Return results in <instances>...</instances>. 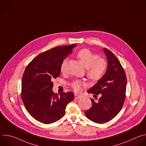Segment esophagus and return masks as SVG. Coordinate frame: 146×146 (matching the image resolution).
Returning <instances> with one entry per match:
<instances>
[{"label": "esophagus", "mask_w": 146, "mask_h": 146, "mask_svg": "<svg viewBox=\"0 0 146 146\" xmlns=\"http://www.w3.org/2000/svg\"><path fill=\"white\" fill-rule=\"evenodd\" d=\"M81 97H82L81 95H77V94H75V95H74V99H78L81 98Z\"/></svg>", "instance_id": "1"}]
</instances>
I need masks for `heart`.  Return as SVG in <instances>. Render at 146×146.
I'll return each instance as SVG.
<instances>
[{
  "mask_svg": "<svg viewBox=\"0 0 146 146\" xmlns=\"http://www.w3.org/2000/svg\"><path fill=\"white\" fill-rule=\"evenodd\" d=\"M77 58L81 60L83 65L87 69L88 76L94 80L99 79L105 72L107 68L106 60L99 58L98 55L93 53L88 49H82L77 54ZM68 59L65 58L62 61L60 65V71L64 73L66 70ZM82 82L80 80H75L72 83L73 89L77 92L81 90Z\"/></svg>",
  "mask_w": 146,
  "mask_h": 146,
  "instance_id": "1",
  "label": "heart"
}]
</instances>
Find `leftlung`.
I'll use <instances>...</instances> for the list:
<instances>
[{"instance_id":"8db88e82","label":"left lung","mask_w":146,"mask_h":146,"mask_svg":"<svg viewBox=\"0 0 146 146\" xmlns=\"http://www.w3.org/2000/svg\"><path fill=\"white\" fill-rule=\"evenodd\" d=\"M108 67L105 73L88 93L100 94L98 101L91 99L92 106L85 111L86 117L98 123L108 122L115 117L121 110L125 98L127 77L117 57L109 50L103 48Z\"/></svg>"}]
</instances>
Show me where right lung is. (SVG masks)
Masks as SVG:
<instances>
[{
    "mask_svg": "<svg viewBox=\"0 0 146 146\" xmlns=\"http://www.w3.org/2000/svg\"><path fill=\"white\" fill-rule=\"evenodd\" d=\"M77 45L56 47L35 57L27 66L22 79L21 97L29 114L37 121L49 124L60 119L74 97L72 92L58 96L52 91V80L60 74L63 60Z\"/></svg>",
    "mask_w": 146,
    "mask_h": 146,
    "instance_id": "add662e5",
    "label": "right lung"
}]
</instances>
